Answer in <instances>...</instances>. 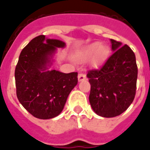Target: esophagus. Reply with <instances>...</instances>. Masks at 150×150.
Segmentation results:
<instances>
[{"instance_id": "34e87169", "label": "esophagus", "mask_w": 150, "mask_h": 150, "mask_svg": "<svg viewBox=\"0 0 150 150\" xmlns=\"http://www.w3.org/2000/svg\"><path fill=\"white\" fill-rule=\"evenodd\" d=\"M86 79V75L83 73H81V74H78V81H82Z\"/></svg>"}]
</instances>
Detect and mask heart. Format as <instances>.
Wrapping results in <instances>:
<instances>
[{
	"mask_svg": "<svg viewBox=\"0 0 150 150\" xmlns=\"http://www.w3.org/2000/svg\"><path fill=\"white\" fill-rule=\"evenodd\" d=\"M96 55V61L102 59L105 55V49L102 47V44L100 42H96L88 47L80 55V60L86 61L88 59L93 58Z\"/></svg>",
	"mask_w": 150,
	"mask_h": 150,
	"instance_id": "heart-1",
	"label": "heart"
}]
</instances>
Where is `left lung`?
Listing matches in <instances>:
<instances>
[{"mask_svg":"<svg viewBox=\"0 0 150 150\" xmlns=\"http://www.w3.org/2000/svg\"><path fill=\"white\" fill-rule=\"evenodd\" d=\"M113 54L97 69H90L89 102L98 115L118 116L132 103L136 93L138 66L127 45L111 39Z\"/></svg>","mask_w":150,"mask_h":150,"instance_id":"8db88e82","label":"left lung"}]
</instances>
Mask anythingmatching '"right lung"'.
<instances>
[{"label": "right lung", "instance_id": "obj_1", "mask_svg": "<svg viewBox=\"0 0 150 150\" xmlns=\"http://www.w3.org/2000/svg\"><path fill=\"white\" fill-rule=\"evenodd\" d=\"M66 43L58 39L34 38L20 53L15 69L16 96L34 117L49 119L58 116L69 94L77 84V73L47 70L57 47Z\"/></svg>", "mask_w": 150, "mask_h": 150}]
</instances>
